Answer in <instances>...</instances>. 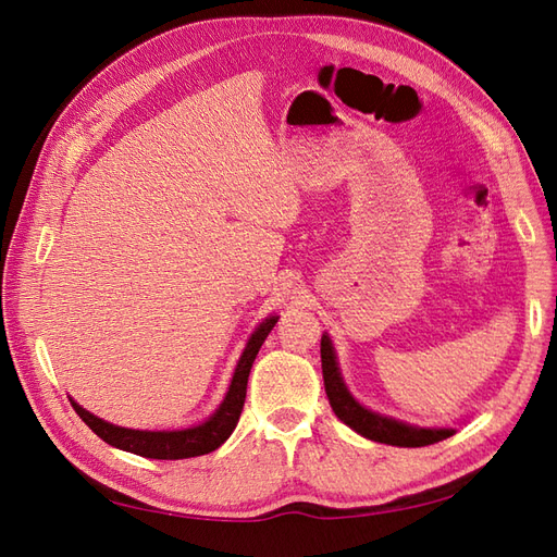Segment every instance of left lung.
Here are the masks:
<instances>
[{
    "label": "left lung",
    "instance_id": "obj_1",
    "mask_svg": "<svg viewBox=\"0 0 557 557\" xmlns=\"http://www.w3.org/2000/svg\"><path fill=\"white\" fill-rule=\"evenodd\" d=\"M320 362H323V381H325V393H327L332 411L336 413V418L344 420L348 428L367 436V440H374L379 444H391V446L418 448V446H430L442 440H448L453 434V430L413 428L360 407V404L346 391L327 334H323V339H320Z\"/></svg>",
    "mask_w": 557,
    "mask_h": 557
}]
</instances>
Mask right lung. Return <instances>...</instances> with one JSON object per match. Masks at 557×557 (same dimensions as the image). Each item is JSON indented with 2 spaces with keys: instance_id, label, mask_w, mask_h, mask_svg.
Listing matches in <instances>:
<instances>
[{
  "instance_id": "obj_1",
  "label": "right lung",
  "mask_w": 557,
  "mask_h": 557,
  "mask_svg": "<svg viewBox=\"0 0 557 557\" xmlns=\"http://www.w3.org/2000/svg\"><path fill=\"white\" fill-rule=\"evenodd\" d=\"M276 315H269L264 323L252 332L248 339V346L244 350V356L234 369L232 385L223 399L218 411L197 428L188 430H174V432H146V430H127V428H117L107 423V420L92 416L72 399L74 411L81 416L83 423H86L99 440H104L107 444L129 450L134 455H141V458H153V460H183V458H195V455H205L215 450L221 444H225L232 430L237 428L239 416L246 401V385H248V374L250 367L256 362V356L260 346L264 344L267 334L274 330L276 325Z\"/></svg>"
}]
</instances>
